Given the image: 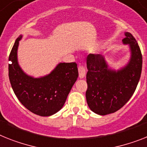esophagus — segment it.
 Wrapping results in <instances>:
<instances>
[{"label":"esophagus","instance_id":"1","mask_svg":"<svg viewBox=\"0 0 147 147\" xmlns=\"http://www.w3.org/2000/svg\"><path fill=\"white\" fill-rule=\"evenodd\" d=\"M78 72H79V78H84L86 75V69L83 66L80 65L78 66Z\"/></svg>","mask_w":147,"mask_h":147}]
</instances>
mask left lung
Here are the masks:
<instances>
[{"label":"left lung","instance_id":"8db88e82","mask_svg":"<svg viewBox=\"0 0 147 147\" xmlns=\"http://www.w3.org/2000/svg\"><path fill=\"white\" fill-rule=\"evenodd\" d=\"M122 40L129 45L130 59L119 69L109 67L102 55L87 57V90L86 98L89 108L98 115H107L119 110L130 99L140 80L142 55L140 47L130 33L125 32Z\"/></svg>","mask_w":147,"mask_h":147}]
</instances>
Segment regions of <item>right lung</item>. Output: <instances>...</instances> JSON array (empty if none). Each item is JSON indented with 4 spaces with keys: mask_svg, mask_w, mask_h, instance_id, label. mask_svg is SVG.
<instances>
[{
    "mask_svg": "<svg viewBox=\"0 0 147 147\" xmlns=\"http://www.w3.org/2000/svg\"><path fill=\"white\" fill-rule=\"evenodd\" d=\"M22 36L15 42L9 60V78L18 99L32 113L49 117L58 112L78 77L76 63H60L49 75L34 78L26 74L18 61Z\"/></svg>",
    "mask_w": 147,
    "mask_h": 147,
    "instance_id": "1",
    "label": "right lung"
}]
</instances>
